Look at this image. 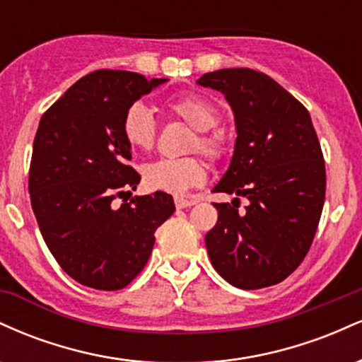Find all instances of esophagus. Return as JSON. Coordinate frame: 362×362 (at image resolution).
I'll use <instances>...</instances> for the list:
<instances>
[{
  "mask_svg": "<svg viewBox=\"0 0 362 362\" xmlns=\"http://www.w3.org/2000/svg\"><path fill=\"white\" fill-rule=\"evenodd\" d=\"M195 202L192 201V199H184V197H175V206L177 209H185V207H190L194 206Z\"/></svg>",
  "mask_w": 362,
  "mask_h": 362,
  "instance_id": "esophagus-1",
  "label": "esophagus"
}]
</instances>
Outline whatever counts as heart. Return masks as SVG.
I'll return each mask as SVG.
<instances>
[{"label": "heart", "instance_id": "b5f03b06", "mask_svg": "<svg viewBox=\"0 0 362 362\" xmlns=\"http://www.w3.org/2000/svg\"><path fill=\"white\" fill-rule=\"evenodd\" d=\"M170 114L182 119L195 129V134L189 141V149H199L218 161L226 155V136L214 129L219 122V112L207 98L199 95H185L168 102ZM122 134L127 144L134 149L153 148L156 141V120L151 110L143 103H132L122 119ZM207 177L206 165L201 158H160L143 168V180L148 189L180 195L190 187L204 184Z\"/></svg>", "mask_w": 362, "mask_h": 362}]
</instances>
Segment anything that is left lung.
I'll return each instance as SVG.
<instances>
[{"instance_id":"8db88e82","label":"left lung","mask_w":362,"mask_h":362,"mask_svg":"<svg viewBox=\"0 0 362 362\" xmlns=\"http://www.w3.org/2000/svg\"><path fill=\"white\" fill-rule=\"evenodd\" d=\"M197 85L221 91L235 115L230 167L213 192L249 199L245 214L214 204L206 235L216 272L240 289H262L298 269L325 202V161L308 110L267 74L248 68L206 73Z\"/></svg>"}]
</instances>
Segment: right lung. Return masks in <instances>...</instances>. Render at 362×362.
Wrapping results in <instances>:
<instances>
[{
  "label": "right lung",
  "mask_w": 362,
  "mask_h": 362,
  "mask_svg": "<svg viewBox=\"0 0 362 362\" xmlns=\"http://www.w3.org/2000/svg\"><path fill=\"white\" fill-rule=\"evenodd\" d=\"M168 81L131 71H93L42 115L34 139L28 192L40 233L61 269L88 288L122 289L143 271L155 231L175 211L172 195H134L122 119L143 95Z\"/></svg>",
  "instance_id": "add662e5"
}]
</instances>
